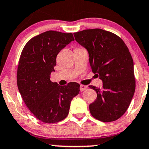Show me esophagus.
Segmentation results:
<instances>
[{
    "label": "esophagus",
    "mask_w": 149,
    "mask_h": 149,
    "mask_svg": "<svg viewBox=\"0 0 149 149\" xmlns=\"http://www.w3.org/2000/svg\"><path fill=\"white\" fill-rule=\"evenodd\" d=\"M87 87L86 85H80V91H81V92L87 89Z\"/></svg>",
    "instance_id": "esophagus-1"
}]
</instances>
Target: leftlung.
<instances>
[{"label":"left lung","mask_w":149,"mask_h":149,"mask_svg":"<svg viewBox=\"0 0 149 149\" xmlns=\"http://www.w3.org/2000/svg\"><path fill=\"white\" fill-rule=\"evenodd\" d=\"M75 40L87 49L92 72L103 87L90 85L97 94L89 105L91 115L101 122L118 120L128 108L135 91L134 62L128 47L116 34L101 29L74 33Z\"/></svg>","instance_id":"obj_1"}]
</instances>
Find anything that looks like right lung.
<instances>
[{
  "mask_svg": "<svg viewBox=\"0 0 149 149\" xmlns=\"http://www.w3.org/2000/svg\"><path fill=\"white\" fill-rule=\"evenodd\" d=\"M74 40L71 33L47 31L31 38L21 52L17 74L19 93L28 109L43 122L66 118L71 101L79 93V83L60 86L50 81L58 54Z\"/></svg>",
  "mask_w": 149,
  "mask_h": 149,
  "instance_id": "add662e5",
  "label": "right lung"
}]
</instances>
